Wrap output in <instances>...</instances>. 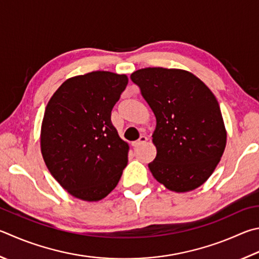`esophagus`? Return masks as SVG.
<instances>
[{
    "label": "esophagus",
    "instance_id": "esophagus-1",
    "mask_svg": "<svg viewBox=\"0 0 259 259\" xmlns=\"http://www.w3.org/2000/svg\"><path fill=\"white\" fill-rule=\"evenodd\" d=\"M147 140H148V138L146 137V136H140V138L138 140H136V142L133 143V146L135 148H137V147H139V146H142L143 144H145L146 142H147Z\"/></svg>",
    "mask_w": 259,
    "mask_h": 259
}]
</instances>
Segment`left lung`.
<instances>
[{
  "mask_svg": "<svg viewBox=\"0 0 259 259\" xmlns=\"http://www.w3.org/2000/svg\"><path fill=\"white\" fill-rule=\"evenodd\" d=\"M156 117L148 164L166 189L188 192L208 180L227 146L219 102L195 74L182 69L145 68L131 73Z\"/></svg>",
  "mask_w": 259,
  "mask_h": 259,
  "instance_id": "1",
  "label": "left lung"
}]
</instances>
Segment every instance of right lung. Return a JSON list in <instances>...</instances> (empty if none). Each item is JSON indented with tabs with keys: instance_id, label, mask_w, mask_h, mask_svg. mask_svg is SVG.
<instances>
[{
	"instance_id": "right-lung-1",
	"label": "right lung",
	"mask_w": 259,
	"mask_h": 259,
	"mask_svg": "<svg viewBox=\"0 0 259 259\" xmlns=\"http://www.w3.org/2000/svg\"><path fill=\"white\" fill-rule=\"evenodd\" d=\"M126 84V74H80L67 79L46 105L41 155L51 175L74 198H105L128 164L129 145L111 122V111Z\"/></svg>"
}]
</instances>
